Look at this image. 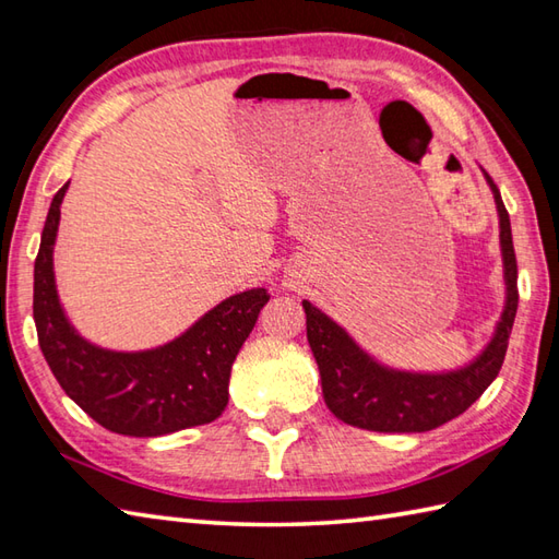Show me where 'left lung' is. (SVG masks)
Listing matches in <instances>:
<instances>
[{"label": "left lung", "mask_w": 559, "mask_h": 559, "mask_svg": "<svg viewBox=\"0 0 559 559\" xmlns=\"http://www.w3.org/2000/svg\"><path fill=\"white\" fill-rule=\"evenodd\" d=\"M487 178L499 212L507 304L495 337L468 367L449 373H409L381 367L335 321L304 301L306 337L321 371L325 405L343 423L369 431H429L463 415L497 379L516 318V253L511 241L509 212L495 180Z\"/></svg>", "instance_id": "8db88e82"}]
</instances>
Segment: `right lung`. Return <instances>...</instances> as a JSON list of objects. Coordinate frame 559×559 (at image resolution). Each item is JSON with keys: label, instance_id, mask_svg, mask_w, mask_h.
Here are the masks:
<instances>
[{"label": "right lung", "instance_id": "1", "mask_svg": "<svg viewBox=\"0 0 559 559\" xmlns=\"http://www.w3.org/2000/svg\"><path fill=\"white\" fill-rule=\"evenodd\" d=\"M67 186L50 202L33 267V318L57 383L88 417L116 435L162 437L212 423L229 403L231 364L270 294H234L156 349L112 352L86 343L67 321L55 289L52 246Z\"/></svg>", "mask_w": 559, "mask_h": 559}]
</instances>
